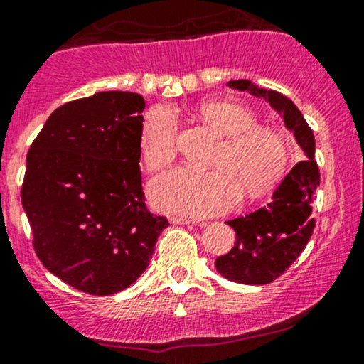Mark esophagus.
Masks as SVG:
<instances>
[{
    "mask_svg": "<svg viewBox=\"0 0 364 364\" xmlns=\"http://www.w3.org/2000/svg\"><path fill=\"white\" fill-rule=\"evenodd\" d=\"M170 222L171 224H178V225H183V224H193L194 220H191V218L187 217H170Z\"/></svg>",
    "mask_w": 364,
    "mask_h": 364,
    "instance_id": "1",
    "label": "esophagus"
}]
</instances>
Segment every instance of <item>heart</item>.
I'll use <instances>...</instances> for the list:
<instances>
[{
    "label": "heart",
    "mask_w": 364,
    "mask_h": 364,
    "mask_svg": "<svg viewBox=\"0 0 364 364\" xmlns=\"http://www.w3.org/2000/svg\"><path fill=\"white\" fill-rule=\"evenodd\" d=\"M199 114L225 135L210 161L213 170L178 166L149 183L151 203L168 213L208 217L228 212L241 194L257 198L274 187L288 166L284 139L269 127L255 124L245 105L215 100ZM140 156L149 170H159L177 156L178 119L166 105H154L144 116L139 136Z\"/></svg>",
    "instance_id": "heart-1"
}]
</instances>
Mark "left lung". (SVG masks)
I'll list each match as a JSON object with an SVG mask.
<instances>
[{
	"label": "left lung",
	"mask_w": 364,
	"mask_h": 364,
	"mask_svg": "<svg viewBox=\"0 0 364 364\" xmlns=\"http://www.w3.org/2000/svg\"><path fill=\"white\" fill-rule=\"evenodd\" d=\"M229 87L267 100L283 114L284 124L306 154V159L296 163L277 186L264 208L228 222L236 230V243L229 253L215 260L217 271L230 281L267 284L299 259L314 230L312 203L319 186L316 142L302 112L283 93L259 88L248 80L229 81Z\"/></svg>",
	"instance_id": "8db88e82"
}]
</instances>
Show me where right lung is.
Listing matches in <instances>:
<instances>
[{
    "label": "right lung",
    "instance_id": "right-lung-1",
    "mask_svg": "<svg viewBox=\"0 0 364 364\" xmlns=\"http://www.w3.org/2000/svg\"><path fill=\"white\" fill-rule=\"evenodd\" d=\"M146 100L99 92L50 114L26 159L22 206L38 259L90 295L135 283L168 228L144 201L139 136Z\"/></svg>",
    "mask_w": 364,
    "mask_h": 364
}]
</instances>
